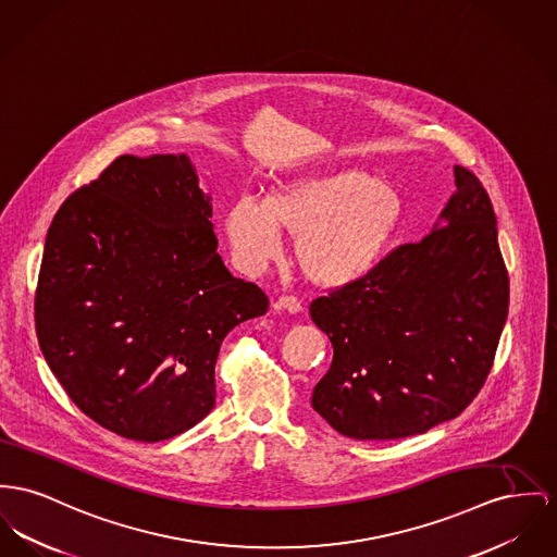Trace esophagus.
I'll return each instance as SVG.
<instances>
[{
	"label": "esophagus",
	"mask_w": 557,
	"mask_h": 557,
	"mask_svg": "<svg viewBox=\"0 0 557 557\" xmlns=\"http://www.w3.org/2000/svg\"><path fill=\"white\" fill-rule=\"evenodd\" d=\"M272 308L276 310V312H289V314H297L299 310H301V301L294 296H281L274 304H272Z\"/></svg>",
	"instance_id": "1"
}]
</instances>
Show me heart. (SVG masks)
Here are the masks:
<instances>
[{
  "label": "heart",
  "mask_w": 557,
  "mask_h": 557,
  "mask_svg": "<svg viewBox=\"0 0 557 557\" xmlns=\"http://www.w3.org/2000/svg\"><path fill=\"white\" fill-rule=\"evenodd\" d=\"M404 218L395 187L361 169L306 175L272 187L261 205L234 202L223 236L247 272L278 258L281 234L296 238L301 274L319 287H344L366 276L386 251Z\"/></svg>",
  "instance_id": "1"
}]
</instances>
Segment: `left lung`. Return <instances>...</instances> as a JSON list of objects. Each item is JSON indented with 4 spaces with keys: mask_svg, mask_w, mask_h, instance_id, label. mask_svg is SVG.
I'll list each match as a JSON object with an SVG mask.
<instances>
[{
    "mask_svg": "<svg viewBox=\"0 0 557 557\" xmlns=\"http://www.w3.org/2000/svg\"><path fill=\"white\" fill-rule=\"evenodd\" d=\"M442 223L366 276L310 304L334 361L312 393L352 440H401L460 416L492 370L509 312V274L482 182L454 166Z\"/></svg>",
    "mask_w": 557,
    "mask_h": 557,
    "instance_id": "1",
    "label": "left lung"
}]
</instances>
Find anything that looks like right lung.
<instances>
[{"mask_svg":"<svg viewBox=\"0 0 557 557\" xmlns=\"http://www.w3.org/2000/svg\"><path fill=\"white\" fill-rule=\"evenodd\" d=\"M186 153L120 156L48 227L36 332L70 399L133 442L171 440L215 406L223 337L265 314L218 253Z\"/></svg>","mask_w":557,"mask_h":557,"instance_id":"obj_1","label":"right lung"}]
</instances>
